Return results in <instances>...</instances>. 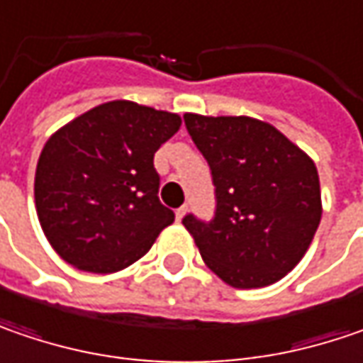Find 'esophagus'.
I'll return each instance as SVG.
<instances>
[{
  "label": "esophagus",
  "mask_w": 363,
  "mask_h": 363,
  "mask_svg": "<svg viewBox=\"0 0 363 363\" xmlns=\"http://www.w3.org/2000/svg\"><path fill=\"white\" fill-rule=\"evenodd\" d=\"M184 215H186V207L182 205V207L177 209V221H182V217H184Z\"/></svg>",
  "instance_id": "obj_1"
}]
</instances>
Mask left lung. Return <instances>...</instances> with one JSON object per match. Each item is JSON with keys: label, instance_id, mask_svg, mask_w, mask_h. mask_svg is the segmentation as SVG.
I'll return each mask as SVG.
<instances>
[{"label": "left lung", "instance_id": "obj_1", "mask_svg": "<svg viewBox=\"0 0 363 363\" xmlns=\"http://www.w3.org/2000/svg\"><path fill=\"white\" fill-rule=\"evenodd\" d=\"M184 125L211 168L215 217L193 213L182 225L203 262L233 289L278 282L301 262L321 221L317 166L260 119L184 113Z\"/></svg>", "mask_w": 363, "mask_h": 363}]
</instances>
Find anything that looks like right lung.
I'll return each mask as SVG.
<instances>
[{
    "label": "right lung",
    "instance_id": "add662e5",
    "mask_svg": "<svg viewBox=\"0 0 363 363\" xmlns=\"http://www.w3.org/2000/svg\"><path fill=\"white\" fill-rule=\"evenodd\" d=\"M177 113L109 101L44 144L34 199L40 225L71 266L109 274L140 260L174 213L158 199L154 154L179 132Z\"/></svg>",
    "mask_w": 363,
    "mask_h": 363
}]
</instances>
